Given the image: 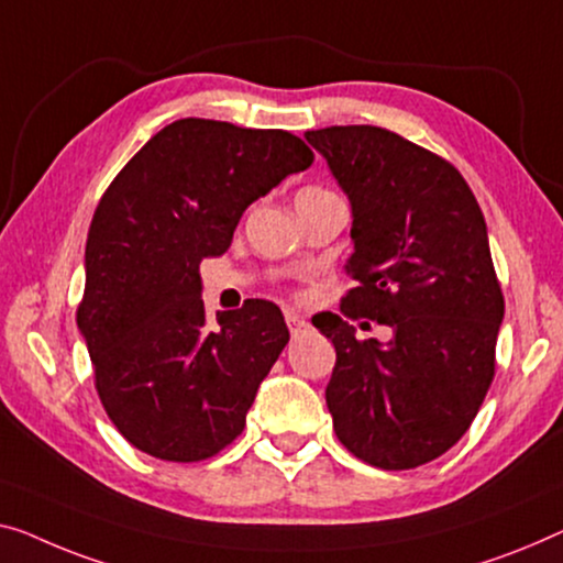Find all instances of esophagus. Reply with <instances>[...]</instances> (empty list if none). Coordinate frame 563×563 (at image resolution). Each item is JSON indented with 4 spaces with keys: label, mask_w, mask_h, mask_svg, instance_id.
Returning a JSON list of instances; mask_svg holds the SVG:
<instances>
[{
    "label": "esophagus",
    "mask_w": 563,
    "mask_h": 563,
    "mask_svg": "<svg viewBox=\"0 0 563 563\" xmlns=\"http://www.w3.org/2000/svg\"><path fill=\"white\" fill-rule=\"evenodd\" d=\"M285 323H288L292 339H298V335H303V333L310 331V323L306 321V318H300V316H296V313L285 316Z\"/></svg>",
    "instance_id": "1"
}]
</instances>
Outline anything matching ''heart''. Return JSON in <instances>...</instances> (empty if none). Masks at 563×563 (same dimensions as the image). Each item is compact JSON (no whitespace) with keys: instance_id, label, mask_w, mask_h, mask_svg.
I'll use <instances>...</instances> for the list:
<instances>
[{"instance_id":"heart-1","label":"heart","mask_w":563,"mask_h":563,"mask_svg":"<svg viewBox=\"0 0 563 563\" xmlns=\"http://www.w3.org/2000/svg\"><path fill=\"white\" fill-rule=\"evenodd\" d=\"M323 195H331V191H325L321 187H303L296 195V201H306V199H316V197H323Z\"/></svg>"}]
</instances>
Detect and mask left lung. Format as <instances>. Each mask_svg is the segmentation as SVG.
Returning <instances> with one entry per match:
<instances>
[{
  "mask_svg": "<svg viewBox=\"0 0 563 563\" xmlns=\"http://www.w3.org/2000/svg\"><path fill=\"white\" fill-rule=\"evenodd\" d=\"M351 201L356 280L341 313L389 325L358 341L323 313L335 346L325 405L335 438L364 463L409 470L455 444L496 376L503 292L488 228L455 166L379 125L308 131Z\"/></svg>",
  "mask_w": 563,
  "mask_h": 563,
  "instance_id": "1",
  "label": "left lung"
}]
</instances>
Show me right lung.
I'll list each match as a JSON object with an SVG mask.
<instances>
[{"label":"right lung","instance_id":"add662e5","mask_svg":"<svg viewBox=\"0 0 563 563\" xmlns=\"http://www.w3.org/2000/svg\"><path fill=\"white\" fill-rule=\"evenodd\" d=\"M310 164L313 151L288 131L181 119L100 197L78 329L103 409L136 450L199 463L242 432L290 333L267 300L220 313L209 329L199 263L230 247L255 199Z\"/></svg>","mask_w":563,"mask_h":563}]
</instances>
